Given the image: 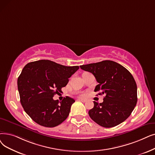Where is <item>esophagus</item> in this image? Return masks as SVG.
Wrapping results in <instances>:
<instances>
[{"mask_svg": "<svg viewBox=\"0 0 155 155\" xmlns=\"http://www.w3.org/2000/svg\"><path fill=\"white\" fill-rule=\"evenodd\" d=\"M78 100H79V101H80L83 102V103H85V102H87V100H86V99H79Z\"/></svg>", "mask_w": 155, "mask_h": 155, "instance_id": "1", "label": "esophagus"}]
</instances>
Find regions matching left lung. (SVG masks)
<instances>
[{
	"label": "left lung",
	"instance_id": "1",
	"mask_svg": "<svg viewBox=\"0 0 155 155\" xmlns=\"http://www.w3.org/2000/svg\"><path fill=\"white\" fill-rule=\"evenodd\" d=\"M92 73L99 83L94 91L104 94L103 102L94 101L89 111L91 119L106 128L117 126L129 117L137 101V85L125 67L110 60L80 66Z\"/></svg>",
	"mask_w": 155,
	"mask_h": 155
}]
</instances>
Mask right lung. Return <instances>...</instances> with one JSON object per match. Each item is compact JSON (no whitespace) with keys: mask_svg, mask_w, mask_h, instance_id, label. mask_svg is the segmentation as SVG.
<instances>
[{"mask_svg":"<svg viewBox=\"0 0 155 155\" xmlns=\"http://www.w3.org/2000/svg\"><path fill=\"white\" fill-rule=\"evenodd\" d=\"M78 68V66H66L45 59L25 66L18 78V89L24 110L34 122L54 127L68 117L75 100L66 96L59 102L53 97L61 92Z\"/></svg>","mask_w":155,"mask_h":155,"instance_id":"add662e5","label":"right lung"}]
</instances>
